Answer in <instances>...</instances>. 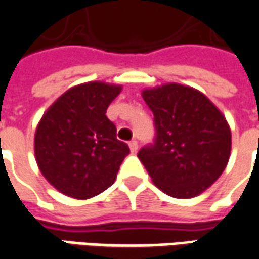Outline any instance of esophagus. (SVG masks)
<instances>
[{
    "label": "esophagus",
    "instance_id": "34e87169",
    "mask_svg": "<svg viewBox=\"0 0 259 259\" xmlns=\"http://www.w3.org/2000/svg\"><path fill=\"white\" fill-rule=\"evenodd\" d=\"M129 147H130V151H132V152H137L139 144H137V141H136V140H132L129 143Z\"/></svg>",
    "mask_w": 259,
    "mask_h": 259
}]
</instances>
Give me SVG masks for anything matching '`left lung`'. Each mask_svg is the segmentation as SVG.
Wrapping results in <instances>:
<instances>
[{
	"instance_id": "8db88e82",
	"label": "left lung",
	"mask_w": 259,
	"mask_h": 259,
	"mask_svg": "<svg viewBox=\"0 0 259 259\" xmlns=\"http://www.w3.org/2000/svg\"><path fill=\"white\" fill-rule=\"evenodd\" d=\"M154 115L155 137L137 157L152 182L176 198L201 194L222 175L230 155V129L202 93L165 84L143 91Z\"/></svg>"
}]
</instances>
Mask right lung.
Wrapping results in <instances>:
<instances>
[{
	"instance_id": "obj_1",
	"label": "right lung",
	"mask_w": 259,
	"mask_h": 259,
	"mask_svg": "<svg viewBox=\"0 0 259 259\" xmlns=\"http://www.w3.org/2000/svg\"><path fill=\"white\" fill-rule=\"evenodd\" d=\"M120 90L100 81L76 85L44 113L34 152L44 178L61 193L85 200L116 179L130 150L116 139V126L105 113Z\"/></svg>"
}]
</instances>
